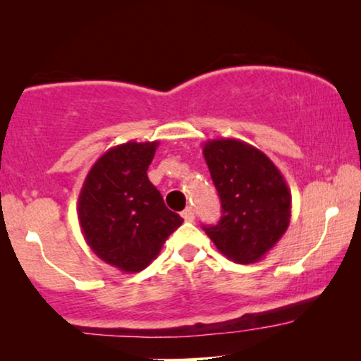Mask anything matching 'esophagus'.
<instances>
[{"label":"esophagus","mask_w":361,"mask_h":361,"mask_svg":"<svg viewBox=\"0 0 361 361\" xmlns=\"http://www.w3.org/2000/svg\"><path fill=\"white\" fill-rule=\"evenodd\" d=\"M182 219H184L185 221H194L195 220V212L192 207H187V209L182 212Z\"/></svg>","instance_id":"obj_1"}]
</instances>
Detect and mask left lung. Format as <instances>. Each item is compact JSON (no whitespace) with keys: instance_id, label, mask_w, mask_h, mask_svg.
<instances>
[{"instance_id":"left-lung-1","label":"left lung","mask_w":361,"mask_h":361,"mask_svg":"<svg viewBox=\"0 0 361 361\" xmlns=\"http://www.w3.org/2000/svg\"><path fill=\"white\" fill-rule=\"evenodd\" d=\"M204 157L221 200V219L204 226L221 255L251 264L281 240L290 221V190L274 162L240 140H210Z\"/></svg>"}]
</instances>
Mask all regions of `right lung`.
I'll list each match as a JSON object with an SVG mask.
<instances>
[{"instance_id":"add662e5","label":"right lung","mask_w":361,"mask_h":361,"mask_svg":"<svg viewBox=\"0 0 361 361\" xmlns=\"http://www.w3.org/2000/svg\"><path fill=\"white\" fill-rule=\"evenodd\" d=\"M159 142L130 141L108 149L88 171L78 195V224L98 258L140 273L182 225L147 179Z\"/></svg>"}]
</instances>
